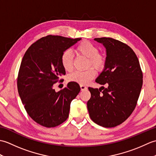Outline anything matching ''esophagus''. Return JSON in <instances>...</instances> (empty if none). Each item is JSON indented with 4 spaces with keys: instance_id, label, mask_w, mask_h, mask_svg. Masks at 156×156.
Listing matches in <instances>:
<instances>
[{
    "instance_id": "obj_1",
    "label": "esophagus",
    "mask_w": 156,
    "mask_h": 156,
    "mask_svg": "<svg viewBox=\"0 0 156 156\" xmlns=\"http://www.w3.org/2000/svg\"><path fill=\"white\" fill-rule=\"evenodd\" d=\"M80 88H81V90L82 91H84V90H87V87H86V86H84V85H80Z\"/></svg>"
}]
</instances>
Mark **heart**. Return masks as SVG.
Instances as JSON below:
<instances>
[{"label":"heart","mask_w":156,"mask_h":156,"mask_svg":"<svg viewBox=\"0 0 156 156\" xmlns=\"http://www.w3.org/2000/svg\"><path fill=\"white\" fill-rule=\"evenodd\" d=\"M76 54L88 58L87 68L93 67L97 71H102L106 65V57L98 52L97 45L88 41H82L75 48ZM62 66L66 71L69 72L73 69V55L70 51L66 50L62 53L60 58ZM96 71L89 68L86 71H75L68 76L69 82H74L81 85L87 84L94 78Z\"/></svg>","instance_id":"b5f03b06"}]
</instances>
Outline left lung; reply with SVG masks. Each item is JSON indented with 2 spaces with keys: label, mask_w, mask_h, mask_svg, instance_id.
Returning a JSON list of instances; mask_svg holds the SVG:
<instances>
[{
  "label": "left lung",
  "mask_w": 156,
  "mask_h": 156,
  "mask_svg": "<svg viewBox=\"0 0 156 156\" xmlns=\"http://www.w3.org/2000/svg\"><path fill=\"white\" fill-rule=\"evenodd\" d=\"M107 51L106 65L96 82L99 89L88 87L91 97L87 102L90 119L104 127L123 122L136 107L143 73L136 54L127 44L111 37L95 38Z\"/></svg>",
  "instance_id": "1"
}]
</instances>
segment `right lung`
I'll use <instances>...</instances> for the list:
<instances>
[{"instance_id":"obj_1","label":"right lung","mask_w":156,"mask_h":156,"mask_svg":"<svg viewBox=\"0 0 156 156\" xmlns=\"http://www.w3.org/2000/svg\"><path fill=\"white\" fill-rule=\"evenodd\" d=\"M80 39L49 35L34 43L22 59L17 77L19 94L29 117L44 127H55L64 122L71 101L80 91L74 82L58 92L53 88L66 74L60 62L62 53Z\"/></svg>"}]
</instances>
